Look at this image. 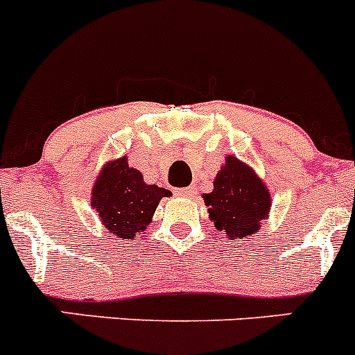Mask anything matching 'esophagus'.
<instances>
[{
  "label": "esophagus",
  "instance_id": "34e87169",
  "mask_svg": "<svg viewBox=\"0 0 355 355\" xmlns=\"http://www.w3.org/2000/svg\"><path fill=\"white\" fill-rule=\"evenodd\" d=\"M178 196H182V198H194L196 194H198V189L192 185V187H185V189H178L177 191Z\"/></svg>",
  "mask_w": 355,
  "mask_h": 355
}]
</instances>
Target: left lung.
Here are the masks:
<instances>
[{"label":"left lung","mask_w":355,"mask_h":355,"mask_svg":"<svg viewBox=\"0 0 355 355\" xmlns=\"http://www.w3.org/2000/svg\"><path fill=\"white\" fill-rule=\"evenodd\" d=\"M214 228L228 241L252 237L270 218L271 194L252 166L227 155L214 177L213 191L202 194Z\"/></svg>","instance_id":"8db88e82"}]
</instances>
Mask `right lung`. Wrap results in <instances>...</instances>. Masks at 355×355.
<instances>
[{
	"instance_id": "add662e5",
	"label": "right lung",
	"mask_w": 355,
	"mask_h": 355,
	"mask_svg": "<svg viewBox=\"0 0 355 355\" xmlns=\"http://www.w3.org/2000/svg\"><path fill=\"white\" fill-rule=\"evenodd\" d=\"M168 189L146 184L137 168L128 166L127 156L105 163L91 191V206L103 227L118 241L132 239L146 232Z\"/></svg>"
}]
</instances>
